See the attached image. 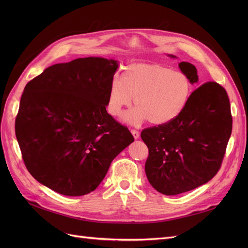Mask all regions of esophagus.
Listing matches in <instances>:
<instances>
[{"label": "esophagus", "mask_w": 248, "mask_h": 248, "mask_svg": "<svg viewBox=\"0 0 248 248\" xmlns=\"http://www.w3.org/2000/svg\"><path fill=\"white\" fill-rule=\"evenodd\" d=\"M131 133H132L133 138L136 139V140H138V139L140 138V132H139L138 130H136V129H131Z\"/></svg>", "instance_id": "esophagus-1"}]
</instances>
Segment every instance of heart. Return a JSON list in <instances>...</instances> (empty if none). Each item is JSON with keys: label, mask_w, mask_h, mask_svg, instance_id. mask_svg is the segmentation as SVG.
Returning a JSON list of instances; mask_svg holds the SVG:
<instances>
[{"label": "heart", "mask_w": 248, "mask_h": 248, "mask_svg": "<svg viewBox=\"0 0 248 248\" xmlns=\"http://www.w3.org/2000/svg\"><path fill=\"white\" fill-rule=\"evenodd\" d=\"M192 86L185 73L156 63L124 67L120 78L111 79L108 93V114L118 117L133 103L137 108L124 115L125 122L166 125L177 119L190 98Z\"/></svg>", "instance_id": "b5f03b06"}]
</instances>
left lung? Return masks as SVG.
Here are the masks:
<instances>
[{
    "instance_id": "8db88e82",
    "label": "left lung",
    "mask_w": 248,
    "mask_h": 248,
    "mask_svg": "<svg viewBox=\"0 0 248 248\" xmlns=\"http://www.w3.org/2000/svg\"><path fill=\"white\" fill-rule=\"evenodd\" d=\"M179 68L191 84L198 82L192 64L181 62ZM232 125L226 90L215 81L194 90L174 121L140 133L149 149L145 171L150 184L162 194L176 196L210 181L220 169Z\"/></svg>"
}]
</instances>
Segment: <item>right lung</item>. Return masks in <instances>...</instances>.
<instances>
[{"mask_svg": "<svg viewBox=\"0 0 248 248\" xmlns=\"http://www.w3.org/2000/svg\"><path fill=\"white\" fill-rule=\"evenodd\" d=\"M118 62L98 57L55 64L21 95L16 134L37 181L69 197L95 190L111 161L134 140L107 111Z\"/></svg>", "mask_w": 248, "mask_h": 248, "instance_id": "1", "label": "right lung"}]
</instances>
